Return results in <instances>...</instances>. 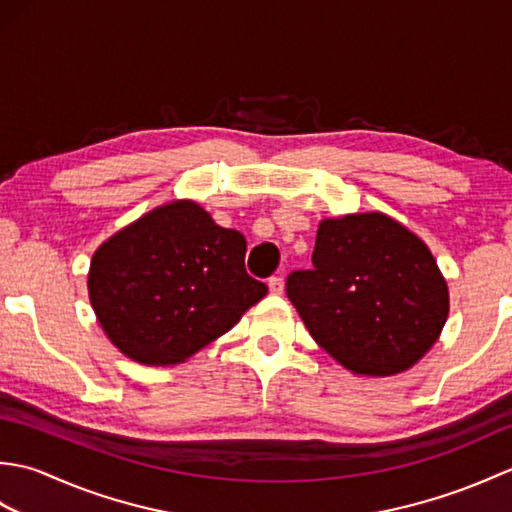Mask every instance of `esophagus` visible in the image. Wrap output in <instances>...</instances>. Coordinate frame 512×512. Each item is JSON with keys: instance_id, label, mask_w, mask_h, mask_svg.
Wrapping results in <instances>:
<instances>
[{"instance_id": "34e87169", "label": "esophagus", "mask_w": 512, "mask_h": 512, "mask_svg": "<svg viewBox=\"0 0 512 512\" xmlns=\"http://www.w3.org/2000/svg\"><path fill=\"white\" fill-rule=\"evenodd\" d=\"M268 288H270V292H273V295H281V292H284V279H281V277H270L268 279Z\"/></svg>"}]
</instances>
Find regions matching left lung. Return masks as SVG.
<instances>
[{
  "label": "left lung",
  "mask_w": 512,
  "mask_h": 512,
  "mask_svg": "<svg viewBox=\"0 0 512 512\" xmlns=\"http://www.w3.org/2000/svg\"><path fill=\"white\" fill-rule=\"evenodd\" d=\"M286 295L312 339L365 376L418 363L449 314L447 281L431 250L383 213L323 220L312 268L292 270Z\"/></svg>",
  "instance_id": "obj_1"
}]
</instances>
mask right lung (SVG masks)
Instances as JSON below:
<instances>
[{
    "instance_id": "right-lung-1",
    "label": "right lung",
    "mask_w": 512,
    "mask_h": 512,
    "mask_svg": "<svg viewBox=\"0 0 512 512\" xmlns=\"http://www.w3.org/2000/svg\"><path fill=\"white\" fill-rule=\"evenodd\" d=\"M246 239L195 202H171L118 231L90 264V301L112 343L176 365L228 332L268 288L246 273Z\"/></svg>"
}]
</instances>
